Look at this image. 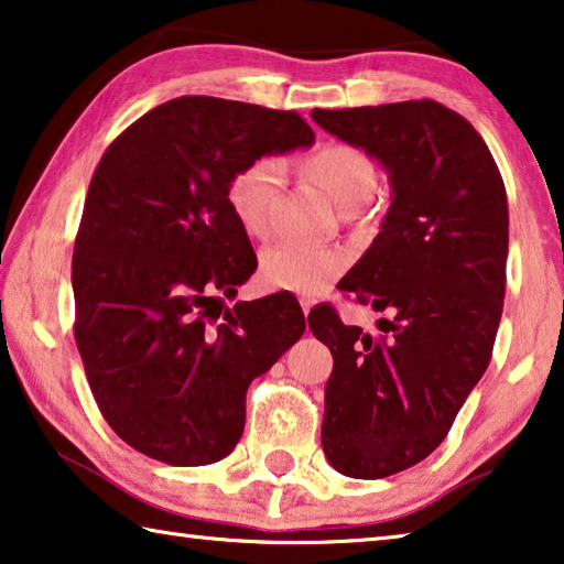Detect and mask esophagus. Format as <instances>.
I'll return each mask as SVG.
<instances>
[{
    "label": "esophagus",
    "mask_w": 564,
    "mask_h": 564,
    "mask_svg": "<svg viewBox=\"0 0 564 564\" xmlns=\"http://www.w3.org/2000/svg\"><path fill=\"white\" fill-rule=\"evenodd\" d=\"M311 306H314V301H311V299H301V308H303V314H308Z\"/></svg>",
    "instance_id": "obj_1"
}]
</instances>
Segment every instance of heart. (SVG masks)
Returning <instances> with one entry per match:
<instances>
[{
    "label": "heart",
    "instance_id": "heart-1",
    "mask_svg": "<svg viewBox=\"0 0 564 564\" xmlns=\"http://www.w3.org/2000/svg\"><path fill=\"white\" fill-rule=\"evenodd\" d=\"M303 170L330 195L338 208L354 210L377 191L379 173L361 148L346 142H326L303 158ZM283 185V163L279 158L250 160L228 183V205L238 226L248 236L261 238L268 230L271 205ZM344 256L336 250H314L291 243H273L261 250V281L268 289L314 296L344 271Z\"/></svg>",
    "mask_w": 564,
    "mask_h": 564
}]
</instances>
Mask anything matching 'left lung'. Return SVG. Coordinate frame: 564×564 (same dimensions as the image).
I'll use <instances>...</instances> for the list:
<instances>
[{"label": "left lung", "mask_w": 564, "mask_h": 564, "mask_svg": "<svg viewBox=\"0 0 564 564\" xmlns=\"http://www.w3.org/2000/svg\"><path fill=\"white\" fill-rule=\"evenodd\" d=\"M330 135L387 170L379 236L338 289L383 314L379 334L330 306L308 326L334 354L321 444L330 467L381 479L444 442L487 371L502 318L509 213L479 132L434 100L311 112Z\"/></svg>", "instance_id": "left-lung-1"}]
</instances>
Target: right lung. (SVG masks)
I'll return each mask as SVG.
<instances>
[{"mask_svg":"<svg viewBox=\"0 0 564 564\" xmlns=\"http://www.w3.org/2000/svg\"><path fill=\"white\" fill-rule=\"evenodd\" d=\"M314 140L299 112L185 95L105 150L73 253L75 341L105 422L145 457H228L250 381L306 330L289 296L223 311L218 293L236 296L258 265L230 213V177Z\"/></svg>","mask_w":564,"mask_h":564,"instance_id":"1","label":"right lung"}]
</instances>
